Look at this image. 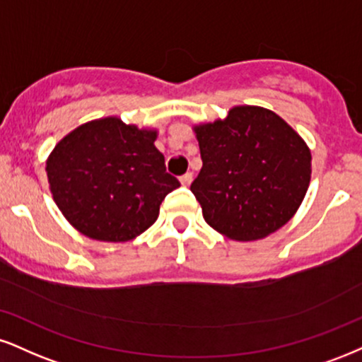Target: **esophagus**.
<instances>
[{
    "label": "esophagus",
    "mask_w": 362,
    "mask_h": 362,
    "mask_svg": "<svg viewBox=\"0 0 362 362\" xmlns=\"http://www.w3.org/2000/svg\"><path fill=\"white\" fill-rule=\"evenodd\" d=\"M192 178H194L192 173H190V172L185 173V175L180 177V184L184 185V187H189L190 184H192Z\"/></svg>",
    "instance_id": "34e87169"
}]
</instances>
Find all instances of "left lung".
Listing matches in <instances>:
<instances>
[{
    "mask_svg": "<svg viewBox=\"0 0 362 362\" xmlns=\"http://www.w3.org/2000/svg\"><path fill=\"white\" fill-rule=\"evenodd\" d=\"M202 168L190 185L206 223L234 241L283 228L305 197L310 148L276 112L234 106L224 119L194 126Z\"/></svg>",
    "mask_w": 362,
    "mask_h": 362,
    "instance_id": "8db88e82",
    "label": "left lung"
}]
</instances>
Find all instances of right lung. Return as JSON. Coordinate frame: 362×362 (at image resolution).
Wrapping results in <instances>:
<instances>
[{
	"label": "right lung",
	"instance_id": "add662e5",
	"mask_svg": "<svg viewBox=\"0 0 362 362\" xmlns=\"http://www.w3.org/2000/svg\"><path fill=\"white\" fill-rule=\"evenodd\" d=\"M156 129L107 116L77 126L47 158L52 197L79 233L132 241L155 223L165 195L180 182L165 170Z\"/></svg>",
	"mask_w": 362,
	"mask_h": 362
}]
</instances>
